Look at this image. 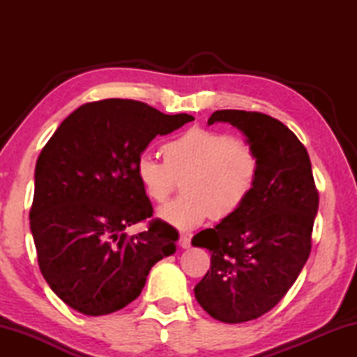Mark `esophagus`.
<instances>
[{"label":"esophagus","instance_id":"1","mask_svg":"<svg viewBox=\"0 0 357 357\" xmlns=\"http://www.w3.org/2000/svg\"><path fill=\"white\" fill-rule=\"evenodd\" d=\"M179 245L183 247V249H189V247H190V236H187V234H181Z\"/></svg>","mask_w":357,"mask_h":357}]
</instances>
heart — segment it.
I'll return each mask as SVG.
<instances>
[{
    "mask_svg": "<svg viewBox=\"0 0 357 357\" xmlns=\"http://www.w3.org/2000/svg\"><path fill=\"white\" fill-rule=\"evenodd\" d=\"M164 160L137 159L135 173L155 203H165L184 178V195L159 211L164 222L192 229L214 217L225 220L249 202L258 184L261 160L253 144L228 132L190 128L162 146Z\"/></svg>",
    "mask_w": 357,
    "mask_h": 357,
    "instance_id": "obj_1",
    "label": "heart"
}]
</instances>
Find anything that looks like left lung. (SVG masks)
Here are the masks:
<instances>
[{
    "label": "left lung",
    "mask_w": 357,
    "mask_h": 357,
    "mask_svg": "<svg viewBox=\"0 0 357 357\" xmlns=\"http://www.w3.org/2000/svg\"><path fill=\"white\" fill-rule=\"evenodd\" d=\"M229 123L261 160L258 184L239 213L195 234L211 268L195 298L222 323H244L279 304L312 250L318 190L304 144L279 119L244 110H217L208 124Z\"/></svg>",
    "instance_id": "1"
}]
</instances>
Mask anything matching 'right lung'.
<instances>
[{
	"label": "right lung",
	"instance_id": "right-lung-1",
	"mask_svg": "<svg viewBox=\"0 0 357 357\" xmlns=\"http://www.w3.org/2000/svg\"><path fill=\"white\" fill-rule=\"evenodd\" d=\"M193 116L144 102L104 99L78 107L42 148L29 225L39 269L59 299L84 315H108L140 296L153 266L176 250L179 234L153 217L137 159L157 135Z\"/></svg>",
	"mask_w": 357,
	"mask_h": 357
}]
</instances>
